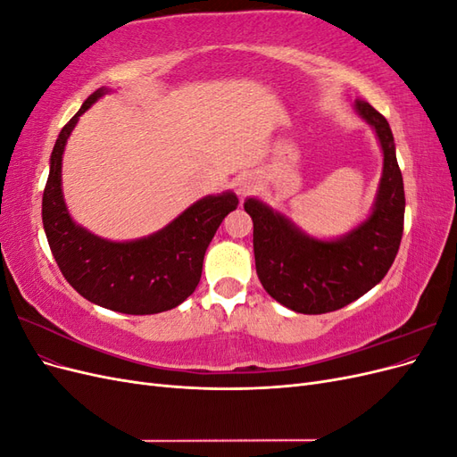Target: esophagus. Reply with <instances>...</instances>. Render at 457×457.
<instances>
[{"mask_svg":"<svg viewBox=\"0 0 457 457\" xmlns=\"http://www.w3.org/2000/svg\"><path fill=\"white\" fill-rule=\"evenodd\" d=\"M237 188L240 196H247L257 188V179L252 173H244L237 179Z\"/></svg>","mask_w":457,"mask_h":457,"instance_id":"34e87169","label":"esophagus"}]
</instances>
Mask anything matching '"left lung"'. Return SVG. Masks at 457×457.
Segmentation results:
<instances>
[{"label": "left lung", "instance_id": "obj_1", "mask_svg": "<svg viewBox=\"0 0 457 457\" xmlns=\"http://www.w3.org/2000/svg\"><path fill=\"white\" fill-rule=\"evenodd\" d=\"M354 110L376 131L383 175L364 223L337 240H318L257 198L244 210L253 220L257 276L267 294L301 314L337 311L379 284L398 253L404 230V183L393 131L376 108L358 99Z\"/></svg>", "mask_w": 457, "mask_h": 457}]
</instances>
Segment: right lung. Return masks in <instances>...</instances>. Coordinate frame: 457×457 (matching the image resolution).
I'll return each mask as SVG.
<instances>
[{"label": "right lung", "mask_w": 457, "mask_h": 457, "mask_svg": "<svg viewBox=\"0 0 457 457\" xmlns=\"http://www.w3.org/2000/svg\"><path fill=\"white\" fill-rule=\"evenodd\" d=\"M106 93L101 87L89 95L59 133L51 152L41 219L54 261L81 297L123 314H156L181 305L195 292L207 245L223 219L238 207V198L230 190L205 196L168 227L131 242H110L76 225L62 196L64 146L79 116Z\"/></svg>", "instance_id": "add662e5"}]
</instances>
